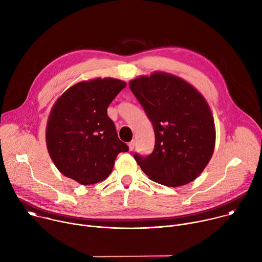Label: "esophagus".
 <instances>
[{
    "label": "esophagus",
    "mask_w": 262,
    "mask_h": 262,
    "mask_svg": "<svg viewBox=\"0 0 262 262\" xmlns=\"http://www.w3.org/2000/svg\"><path fill=\"white\" fill-rule=\"evenodd\" d=\"M128 148H129L130 151L134 150V148H135V140H133V141H130V142L128 143Z\"/></svg>",
    "instance_id": "esophagus-1"
}]
</instances>
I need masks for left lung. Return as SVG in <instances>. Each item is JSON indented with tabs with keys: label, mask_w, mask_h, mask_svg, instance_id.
I'll use <instances>...</instances> for the list:
<instances>
[{
	"label": "left lung",
	"mask_w": 262,
	"mask_h": 262,
	"mask_svg": "<svg viewBox=\"0 0 262 262\" xmlns=\"http://www.w3.org/2000/svg\"><path fill=\"white\" fill-rule=\"evenodd\" d=\"M129 88L156 136L151 155L135 154L138 165L149 179L167 186L195 180L215 144L214 121L204 97L191 84L166 72L132 80Z\"/></svg>",
	"instance_id": "8db88e82"
}]
</instances>
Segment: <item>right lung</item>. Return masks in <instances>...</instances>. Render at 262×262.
Returning <instances> with one entry per match:
<instances>
[{"instance_id":"obj_1","label":"right lung","mask_w":262,"mask_h":262,"mask_svg":"<svg viewBox=\"0 0 262 262\" xmlns=\"http://www.w3.org/2000/svg\"><path fill=\"white\" fill-rule=\"evenodd\" d=\"M125 82L105 78L78 83L55 102L47 124L52 161L66 177L83 185L104 180L128 147L117 136L106 110Z\"/></svg>"}]
</instances>
